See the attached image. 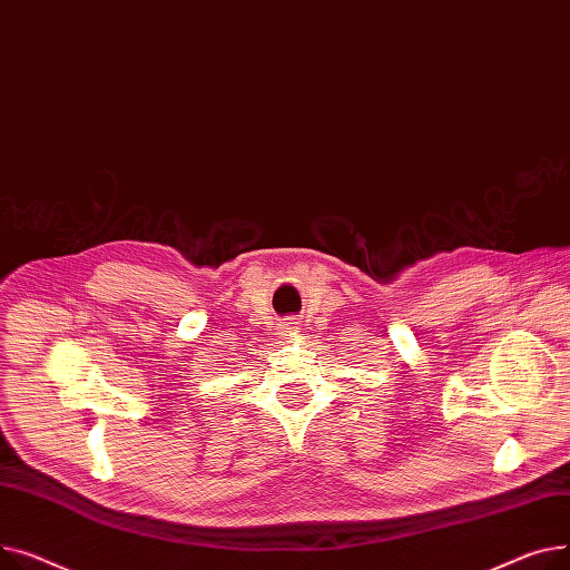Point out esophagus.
<instances>
[{
  "mask_svg": "<svg viewBox=\"0 0 570 570\" xmlns=\"http://www.w3.org/2000/svg\"><path fill=\"white\" fill-rule=\"evenodd\" d=\"M296 328H298V322H296L294 317H289L287 322L281 324V333H283V336H294Z\"/></svg>",
  "mask_w": 570,
  "mask_h": 570,
  "instance_id": "34e87169",
  "label": "esophagus"
}]
</instances>
